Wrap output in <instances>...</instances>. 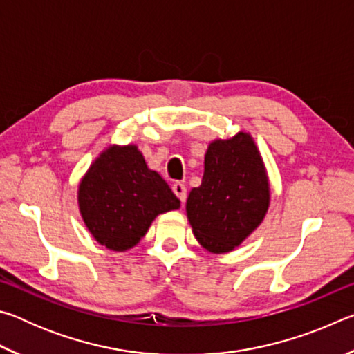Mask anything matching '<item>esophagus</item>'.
<instances>
[{"label":"esophagus","instance_id":"esophagus-1","mask_svg":"<svg viewBox=\"0 0 354 354\" xmlns=\"http://www.w3.org/2000/svg\"><path fill=\"white\" fill-rule=\"evenodd\" d=\"M173 192H175V195L178 196L179 200H181V203L184 205V201H185V198H187V189H185V185L183 184V183H179V181H176L175 184H173Z\"/></svg>","mask_w":354,"mask_h":354}]
</instances>
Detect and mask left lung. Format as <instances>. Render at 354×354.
I'll return each mask as SVG.
<instances>
[{"label":"left lung","mask_w":354,"mask_h":354,"mask_svg":"<svg viewBox=\"0 0 354 354\" xmlns=\"http://www.w3.org/2000/svg\"><path fill=\"white\" fill-rule=\"evenodd\" d=\"M268 200V179L259 151L250 134L239 133L209 145L201 185L190 190L185 209L203 247L227 253L259 226Z\"/></svg>","instance_id":"1"}]
</instances>
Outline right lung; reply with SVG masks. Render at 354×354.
Returning <instances> with one entry per match:
<instances>
[{"mask_svg": "<svg viewBox=\"0 0 354 354\" xmlns=\"http://www.w3.org/2000/svg\"><path fill=\"white\" fill-rule=\"evenodd\" d=\"M77 200L88 231L113 251L134 247L159 214L181 205L134 145L101 153L81 181Z\"/></svg>", "mask_w": 354, "mask_h": 354, "instance_id": "add662e5", "label": "right lung"}]
</instances>
